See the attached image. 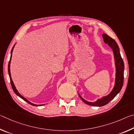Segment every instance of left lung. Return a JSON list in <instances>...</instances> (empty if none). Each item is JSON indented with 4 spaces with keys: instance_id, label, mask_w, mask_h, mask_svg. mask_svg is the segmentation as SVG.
<instances>
[{
    "instance_id": "obj_1",
    "label": "left lung",
    "mask_w": 134,
    "mask_h": 134,
    "mask_svg": "<svg viewBox=\"0 0 134 134\" xmlns=\"http://www.w3.org/2000/svg\"><path fill=\"white\" fill-rule=\"evenodd\" d=\"M104 42L110 47L112 49L113 54H114L115 65H116V78H115V84L112 91L111 92L108 96L103 97L102 98L97 99L95 102H90L86 101V100L82 98L80 94L79 96L81 99L87 105L93 106H103L108 104L110 101L114 98L116 95L121 91L124 84V61L121 57L120 54L119 48L118 45L117 44L116 41L110 37L109 36L106 35V34H103L102 35Z\"/></svg>"
}]
</instances>
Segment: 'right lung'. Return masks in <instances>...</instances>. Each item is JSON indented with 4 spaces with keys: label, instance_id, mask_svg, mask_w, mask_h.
Here are the masks:
<instances>
[{
    "label": "right lung",
    "instance_id": "right-lung-1",
    "mask_svg": "<svg viewBox=\"0 0 134 134\" xmlns=\"http://www.w3.org/2000/svg\"><path fill=\"white\" fill-rule=\"evenodd\" d=\"M14 47H15V45H13V48H12V50H11V55H10V60H9V64H8V72H9V78H10V84H11V86H12V89H13V92H14L15 93V94H16L17 96H19V97H21V99H23V100H25V101H26V102H28V103L31 104V105H33V106H41V105H35V104H33V103H31V102H30L28 101V100H27L24 97H23V96H21V94H19V93L18 92L17 89H16V87H15V85H14V84H13V81H12V77H11L10 71V61H11V58H12V51H13V48H14Z\"/></svg>",
    "mask_w": 134,
    "mask_h": 134
}]
</instances>
